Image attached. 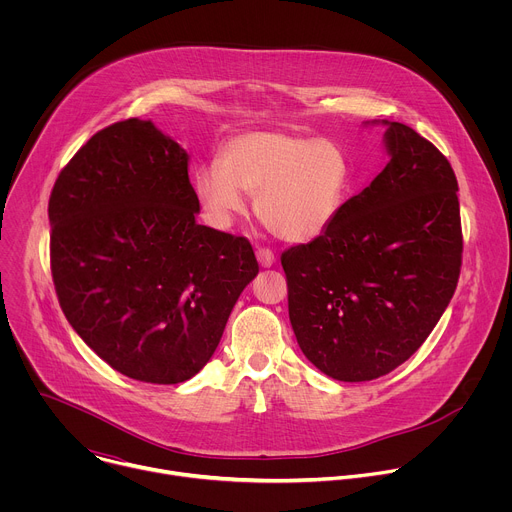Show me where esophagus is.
I'll return each instance as SVG.
<instances>
[{
	"label": "esophagus",
	"instance_id": "1",
	"mask_svg": "<svg viewBox=\"0 0 512 512\" xmlns=\"http://www.w3.org/2000/svg\"><path fill=\"white\" fill-rule=\"evenodd\" d=\"M257 261H259L261 267H271V265L275 263V255H273L271 249L259 247V249H257Z\"/></svg>",
	"mask_w": 512,
	"mask_h": 512
}]
</instances>
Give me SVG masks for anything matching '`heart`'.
Instances as JSON below:
<instances>
[{"label": "heart", "instance_id": "b5f03b06", "mask_svg": "<svg viewBox=\"0 0 512 512\" xmlns=\"http://www.w3.org/2000/svg\"><path fill=\"white\" fill-rule=\"evenodd\" d=\"M350 166L338 143L296 131H251L225 143L221 160L194 176L196 196L214 225L243 212L245 194L275 237L306 243L322 235L340 212Z\"/></svg>", "mask_w": 512, "mask_h": 512}]
</instances>
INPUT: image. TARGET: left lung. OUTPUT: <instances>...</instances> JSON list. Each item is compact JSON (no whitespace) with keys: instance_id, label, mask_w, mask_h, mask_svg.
Masks as SVG:
<instances>
[{"instance_id":"left-lung-1","label":"left lung","mask_w":512,"mask_h":512,"mask_svg":"<svg viewBox=\"0 0 512 512\" xmlns=\"http://www.w3.org/2000/svg\"><path fill=\"white\" fill-rule=\"evenodd\" d=\"M383 123L385 170L320 237L281 253L298 344L316 369L344 383L403 364L446 312L462 267L448 158L409 125Z\"/></svg>"}]
</instances>
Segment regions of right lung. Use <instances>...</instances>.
Returning <instances> with one entry per match:
<instances>
[{
	"instance_id": "right-lung-1",
	"label": "right lung",
	"mask_w": 512,
	"mask_h": 512,
	"mask_svg": "<svg viewBox=\"0 0 512 512\" xmlns=\"http://www.w3.org/2000/svg\"><path fill=\"white\" fill-rule=\"evenodd\" d=\"M198 210L188 154L135 117L97 131L54 182L50 269L60 308L129 379H192L259 273L251 243L198 225Z\"/></svg>"
}]
</instances>
